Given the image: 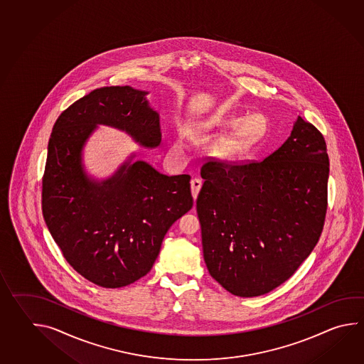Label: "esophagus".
Wrapping results in <instances>:
<instances>
[{"label": "esophagus", "mask_w": 364, "mask_h": 364, "mask_svg": "<svg viewBox=\"0 0 364 364\" xmlns=\"http://www.w3.org/2000/svg\"><path fill=\"white\" fill-rule=\"evenodd\" d=\"M191 188H192V194H193V198L196 200L197 196L200 193V188H202V180L198 178H194L191 181Z\"/></svg>", "instance_id": "esophagus-1"}]
</instances>
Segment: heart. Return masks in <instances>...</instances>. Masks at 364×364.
Masks as SVG:
<instances>
[{"label":"heart","instance_id":"1","mask_svg":"<svg viewBox=\"0 0 364 364\" xmlns=\"http://www.w3.org/2000/svg\"><path fill=\"white\" fill-rule=\"evenodd\" d=\"M245 127L246 128H254V127H257V119L254 118V117L246 118Z\"/></svg>","mask_w":364,"mask_h":364}]
</instances>
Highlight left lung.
<instances>
[{
    "label": "left lung",
    "mask_w": 364,
    "mask_h": 364,
    "mask_svg": "<svg viewBox=\"0 0 364 364\" xmlns=\"http://www.w3.org/2000/svg\"><path fill=\"white\" fill-rule=\"evenodd\" d=\"M197 213L208 272L237 297H258L297 271L319 241L329 158L323 134L298 117L262 161H208Z\"/></svg>",
    "instance_id": "8db88e82"
}]
</instances>
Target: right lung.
<instances>
[{"instance_id": "obj_1", "label": "right lung", "mask_w": 364, "mask_h": 364, "mask_svg": "<svg viewBox=\"0 0 364 364\" xmlns=\"http://www.w3.org/2000/svg\"><path fill=\"white\" fill-rule=\"evenodd\" d=\"M145 90L104 87L77 100L53 127L43 178V215L76 272L122 288L153 267L167 230L193 206L191 176H167L132 153L109 178L90 175L82 150L98 126L142 148L161 144L159 114Z\"/></svg>"}]
</instances>
